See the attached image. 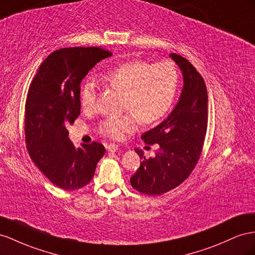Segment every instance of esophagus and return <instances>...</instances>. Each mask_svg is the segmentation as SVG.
<instances>
[{
	"mask_svg": "<svg viewBox=\"0 0 255 255\" xmlns=\"http://www.w3.org/2000/svg\"><path fill=\"white\" fill-rule=\"evenodd\" d=\"M106 149L108 151H111V152H116L117 150H118V144L116 143H108L106 144Z\"/></svg>",
	"mask_w": 255,
	"mask_h": 255,
	"instance_id": "obj_1",
	"label": "esophagus"
}]
</instances>
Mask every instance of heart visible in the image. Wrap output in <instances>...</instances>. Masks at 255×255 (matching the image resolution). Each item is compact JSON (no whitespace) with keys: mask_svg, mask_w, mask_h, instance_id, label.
Masks as SVG:
<instances>
[{"mask_svg":"<svg viewBox=\"0 0 255 255\" xmlns=\"http://www.w3.org/2000/svg\"><path fill=\"white\" fill-rule=\"evenodd\" d=\"M107 85L123 93L122 109L128 112L121 117L103 120L99 133L113 139L136 130L139 122L151 125L167 114L175 100L178 87V71L170 61L151 63L148 61L125 62L103 76ZM81 106L91 111L95 106L96 86L88 81L80 92Z\"/></svg>","mask_w":255,"mask_h":255,"instance_id":"b5f03b06","label":"heart"}]
</instances>
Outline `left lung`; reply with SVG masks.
<instances>
[{"label":"left lung","mask_w":255,"mask_h":255,"mask_svg":"<svg viewBox=\"0 0 255 255\" xmlns=\"http://www.w3.org/2000/svg\"><path fill=\"white\" fill-rule=\"evenodd\" d=\"M183 76V89L173 112L159 126L143 133L144 143H159L154 157H144L130 177L132 187L147 195H161L177 188L194 169L201 156L208 123V94L205 81L190 62L170 53Z\"/></svg>","instance_id":"left-lung-1"}]
</instances>
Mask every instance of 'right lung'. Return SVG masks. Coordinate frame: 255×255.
Segmentation results:
<instances>
[{
  "instance_id": "right-lung-1",
  "label": "right lung",
  "mask_w": 255,
  "mask_h": 255,
  "mask_svg": "<svg viewBox=\"0 0 255 255\" xmlns=\"http://www.w3.org/2000/svg\"><path fill=\"white\" fill-rule=\"evenodd\" d=\"M112 52L101 47H70L48 56L34 76L25 101L26 150L39 170L63 190L85 187L105 154L93 141L76 148L66 126L80 115V82L88 72Z\"/></svg>"
}]
</instances>
